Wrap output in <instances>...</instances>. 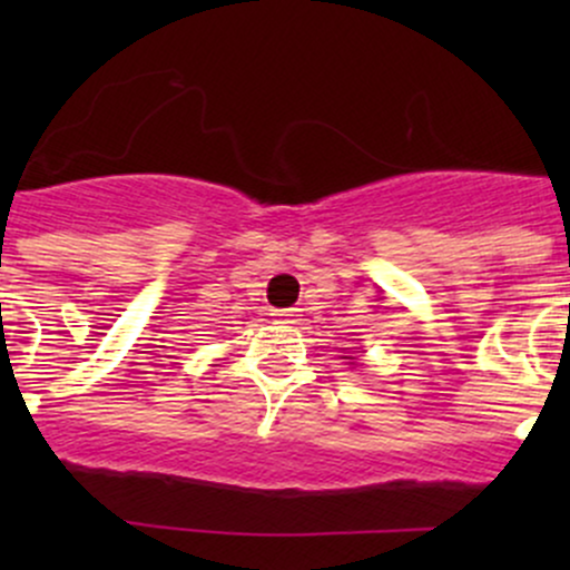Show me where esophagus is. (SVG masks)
<instances>
[{
  "mask_svg": "<svg viewBox=\"0 0 570 570\" xmlns=\"http://www.w3.org/2000/svg\"><path fill=\"white\" fill-rule=\"evenodd\" d=\"M273 316H276L278 322H284V324H294V322H297V307H284V311H276Z\"/></svg>",
  "mask_w": 570,
  "mask_h": 570,
  "instance_id": "34e87169",
  "label": "esophagus"
}]
</instances>
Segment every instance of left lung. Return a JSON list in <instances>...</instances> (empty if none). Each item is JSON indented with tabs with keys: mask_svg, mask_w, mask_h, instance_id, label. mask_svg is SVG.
Here are the masks:
<instances>
[{
	"mask_svg": "<svg viewBox=\"0 0 570 570\" xmlns=\"http://www.w3.org/2000/svg\"><path fill=\"white\" fill-rule=\"evenodd\" d=\"M343 358H353V356H343Z\"/></svg>",
	"mask_w": 570,
	"mask_h": 570,
	"instance_id": "left-lung-1",
	"label": "left lung"
}]
</instances>
